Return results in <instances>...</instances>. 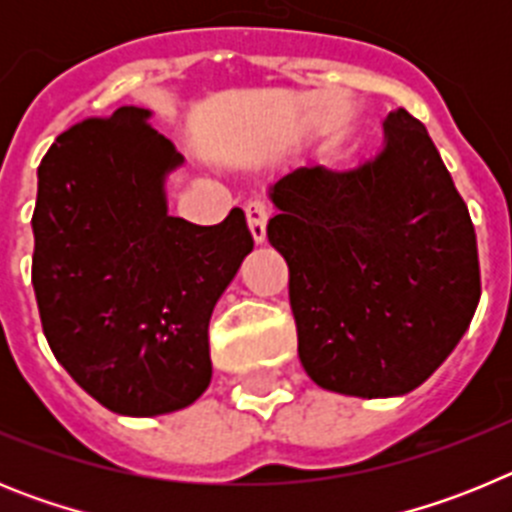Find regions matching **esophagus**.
<instances>
[{
	"mask_svg": "<svg viewBox=\"0 0 512 512\" xmlns=\"http://www.w3.org/2000/svg\"><path fill=\"white\" fill-rule=\"evenodd\" d=\"M269 217H271V207L266 205L264 200H253L246 205L248 228H251V235L256 243L266 241V223H269Z\"/></svg>",
	"mask_w": 512,
	"mask_h": 512,
	"instance_id": "1",
	"label": "esophagus"
}]
</instances>
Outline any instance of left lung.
<instances>
[{
    "label": "left lung",
    "mask_w": 512,
    "mask_h": 512,
    "mask_svg": "<svg viewBox=\"0 0 512 512\" xmlns=\"http://www.w3.org/2000/svg\"><path fill=\"white\" fill-rule=\"evenodd\" d=\"M269 243L289 266L307 377L351 397L408 395L477 310V235L431 135L408 110L359 169L302 166L271 184Z\"/></svg>",
    "instance_id": "8db88e82"
}]
</instances>
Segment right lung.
<instances>
[{
	"instance_id": "add662e5",
	"label": "right lung",
	"mask_w": 512,
	"mask_h": 512,
	"mask_svg": "<svg viewBox=\"0 0 512 512\" xmlns=\"http://www.w3.org/2000/svg\"><path fill=\"white\" fill-rule=\"evenodd\" d=\"M120 107L56 138L38 166L33 287L58 364L117 415L192 405L212 379L207 325L253 248L241 207L223 223L169 215L166 174L182 164Z\"/></svg>"
}]
</instances>
